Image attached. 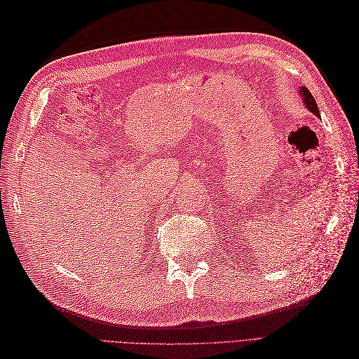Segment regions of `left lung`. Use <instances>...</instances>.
Here are the masks:
<instances>
[{"label":"left lung","mask_w":359,"mask_h":359,"mask_svg":"<svg viewBox=\"0 0 359 359\" xmlns=\"http://www.w3.org/2000/svg\"><path fill=\"white\" fill-rule=\"evenodd\" d=\"M299 94H301V97L304 99V103H306L307 109H309L311 114L316 115V116H320V115H319V107H318V104H316V100H314V97H313L311 93L306 88V86H301Z\"/></svg>","instance_id":"8db88e82"}]
</instances>
